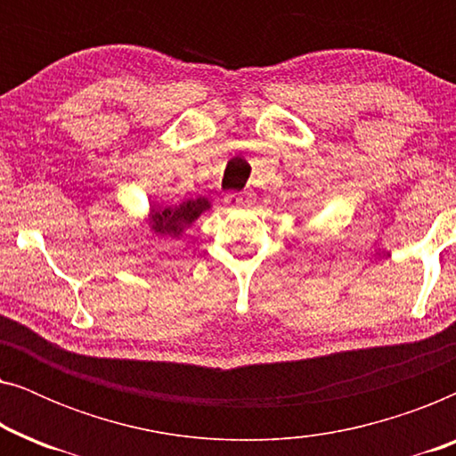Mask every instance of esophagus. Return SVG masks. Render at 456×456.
<instances>
[{
	"label": "esophagus",
	"instance_id": "obj_1",
	"mask_svg": "<svg viewBox=\"0 0 456 456\" xmlns=\"http://www.w3.org/2000/svg\"><path fill=\"white\" fill-rule=\"evenodd\" d=\"M224 203L228 208H245V205L251 203V192H232V195H226Z\"/></svg>",
	"mask_w": 456,
	"mask_h": 456
}]
</instances>
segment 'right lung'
I'll return each instance as SVG.
<instances>
[{
	"instance_id": "obj_1",
	"label": "right lung",
	"mask_w": 456,
	"mask_h": 456,
	"mask_svg": "<svg viewBox=\"0 0 456 456\" xmlns=\"http://www.w3.org/2000/svg\"><path fill=\"white\" fill-rule=\"evenodd\" d=\"M211 208V203L205 197L189 199V201L174 205V208H159L151 205V214H149V226L155 234L170 236L178 239L199 216L205 214Z\"/></svg>"
}]
</instances>
